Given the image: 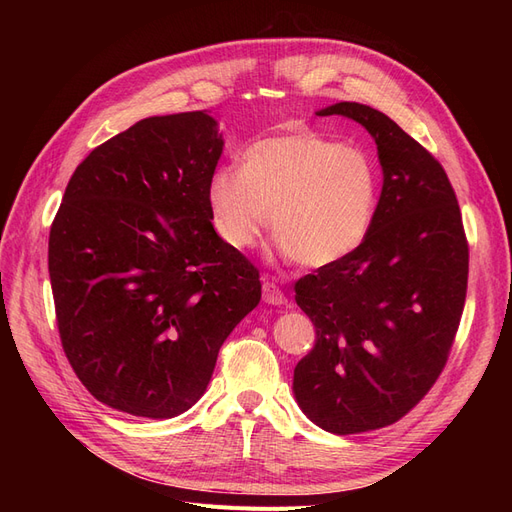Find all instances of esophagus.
<instances>
[{
  "label": "esophagus",
  "mask_w": 512,
  "mask_h": 512,
  "mask_svg": "<svg viewBox=\"0 0 512 512\" xmlns=\"http://www.w3.org/2000/svg\"><path fill=\"white\" fill-rule=\"evenodd\" d=\"M262 301L269 303V305H286L288 303L286 294L271 282L262 284Z\"/></svg>",
  "instance_id": "34e87169"
}]
</instances>
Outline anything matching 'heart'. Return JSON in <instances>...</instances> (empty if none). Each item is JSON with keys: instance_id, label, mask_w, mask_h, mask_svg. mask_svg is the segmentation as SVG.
<instances>
[{"instance_id": "b5f03b06", "label": "heart", "mask_w": 512, "mask_h": 512, "mask_svg": "<svg viewBox=\"0 0 512 512\" xmlns=\"http://www.w3.org/2000/svg\"><path fill=\"white\" fill-rule=\"evenodd\" d=\"M378 196L374 162L316 132L262 138L245 149L239 173L218 170L207 185L213 228L228 247H254L271 222L282 252L314 269L359 250Z\"/></svg>"}]
</instances>
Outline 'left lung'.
Wrapping results in <instances>:
<instances>
[{"label":"left lung","instance_id":"obj_1","mask_svg":"<svg viewBox=\"0 0 512 512\" xmlns=\"http://www.w3.org/2000/svg\"><path fill=\"white\" fill-rule=\"evenodd\" d=\"M371 134L382 192L365 243L297 282L316 346L294 367L309 421L348 436L399 421L425 397L451 352L468 288V241L444 168L376 108L337 102Z\"/></svg>","mask_w":512,"mask_h":512}]
</instances>
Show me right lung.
Masks as SVG:
<instances>
[{"mask_svg": "<svg viewBox=\"0 0 512 512\" xmlns=\"http://www.w3.org/2000/svg\"><path fill=\"white\" fill-rule=\"evenodd\" d=\"M222 151L205 111L141 119L76 166L55 215L61 344L85 389L119 412L190 410L260 301L258 271L211 224L207 185Z\"/></svg>", "mask_w": 512, "mask_h": 512, "instance_id": "right-lung-1", "label": "right lung"}]
</instances>
